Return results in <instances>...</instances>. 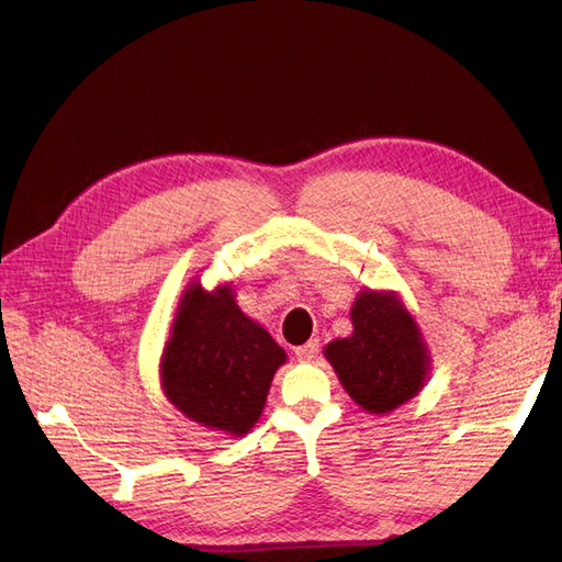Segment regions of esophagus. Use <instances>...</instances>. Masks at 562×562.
<instances>
[{"label":"esophagus","mask_w":562,"mask_h":562,"mask_svg":"<svg viewBox=\"0 0 562 562\" xmlns=\"http://www.w3.org/2000/svg\"><path fill=\"white\" fill-rule=\"evenodd\" d=\"M316 353H318V339H310L307 345H302V347H297V349H295L297 361H304V363L314 361V359H316Z\"/></svg>","instance_id":"obj_1"}]
</instances>
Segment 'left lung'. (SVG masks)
<instances>
[{"mask_svg":"<svg viewBox=\"0 0 562 562\" xmlns=\"http://www.w3.org/2000/svg\"><path fill=\"white\" fill-rule=\"evenodd\" d=\"M351 335L323 349L349 398L370 415H389L429 380L431 353L415 316L394 291L363 288L351 304Z\"/></svg>","mask_w":562,"mask_h":562,"instance_id":"left-lung-1","label":"left lung"}]
</instances>
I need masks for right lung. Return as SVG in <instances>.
Segmentation results:
<instances>
[{"mask_svg": "<svg viewBox=\"0 0 562 562\" xmlns=\"http://www.w3.org/2000/svg\"><path fill=\"white\" fill-rule=\"evenodd\" d=\"M288 361L258 321L241 312L229 283L184 288L159 375L166 398L201 427L246 436L260 419L277 370Z\"/></svg>", "mask_w": 562, "mask_h": 562, "instance_id": "1", "label": "right lung"}]
</instances>
